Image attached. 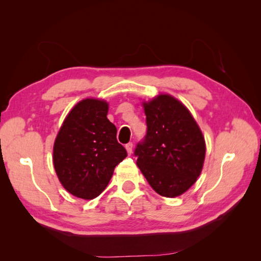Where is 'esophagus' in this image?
<instances>
[{"label": "esophagus", "instance_id": "34e87169", "mask_svg": "<svg viewBox=\"0 0 261 261\" xmlns=\"http://www.w3.org/2000/svg\"><path fill=\"white\" fill-rule=\"evenodd\" d=\"M132 148H134V145H132V142L126 143L125 149H126V151H127V154H131L132 153Z\"/></svg>", "mask_w": 261, "mask_h": 261}]
</instances>
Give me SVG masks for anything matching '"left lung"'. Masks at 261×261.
Returning <instances> with one entry per match:
<instances>
[{
    "mask_svg": "<svg viewBox=\"0 0 261 261\" xmlns=\"http://www.w3.org/2000/svg\"><path fill=\"white\" fill-rule=\"evenodd\" d=\"M143 108L147 134L135 149L138 167L160 195L179 196L202 171V131L185 105L167 94L143 103Z\"/></svg>",
    "mask_w": 261,
    "mask_h": 261,
    "instance_id": "obj_1",
    "label": "left lung"
}]
</instances>
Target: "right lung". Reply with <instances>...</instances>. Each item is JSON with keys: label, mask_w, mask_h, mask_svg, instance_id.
<instances>
[{"label": "right lung", "mask_w": 261, "mask_h": 261, "mask_svg": "<svg viewBox=\"0 0 261 261\" xmlns=\"http://www.w3.org/2000/svg\"><path fill=\"white\" fill-rule=\"evenodd\" d=\"M109 104L95 98L77 103L66 116L54 145L58 178L74 196L93 199L107 188L126 150L107 118Z\"/></svg>", "instance_id": "1"}]
</instances>
